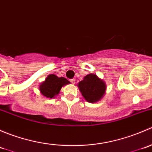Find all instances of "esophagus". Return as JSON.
<instances>
[{"label": "esophagus", "mask_w": 152, "mask_h": 152, "mask_svg": "<svg viewBox=\"0 0 152 152\" xmlns=\"http://www.w3.org/2000/svg\"><path fill=\"white\" fill-rule=\"evenodd\" d=\"M70 82H71L72 84H73V85H74V84L76 83V80H75L74 79H70Z\"/></svg>", "instance_id": "1"}]
</instances>
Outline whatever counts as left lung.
I'll use <instances>...</instances> for the list:
<instances>
[{"label": "left lung", "instance_id": "obj_1", "mask_svg": "<svg viewBox=\"0 0 152 152\" xmlns=\"http://www.w3.org/2000/svg\"><path fill=\"white\" fill-rule=\"evenodd\" d=\"M79 90L87 102L95 103L103 98L106 92V84L94 73L85 76L78 84Z\"/></svg>", "mask_w": 152, "mask_h": 152}]
</instances>
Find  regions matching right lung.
Masks as SVG:
<instances>
[{
    "instance_id": "obj_1",
    "label": "right lung",
    "mask_w": 152,
    "mask_h": 152,
    "mask_svg": "<svg viewBox=\"0 0 152 152\" xmlns=\"http://www.w3.org/2000/svg\"><path fill=\"white\" fill-rule=\"evenodd\" d=\"M70 84L67 79L64 77H58L54 74H50L45 80L39 85V91L47 98H54L59 93L63 86Z\"/></svg>"
}]
</instances>
